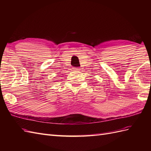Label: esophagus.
<instances>
[{"label": "esophagus", "mask_w": 151, "mask_h": 151, "mask_svg": "<svg viewBox=\"0 0 151 151\" xmlns=\"http://www.w3.org/2000/svg\"><path fill=\"white\" fill-rule=\"evenodd\" d=\"M74 70H76V71H79V70H81V68H79V67H74Z\"/></svg>", "instance_id": "34e87169"}]
</instances>
